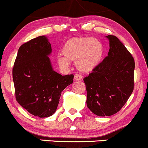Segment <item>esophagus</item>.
Here are the masks:
<instances>
[{
  "mask_svg": "<svg viewBox=\"0 0 148 148\" xmlns=\"http://www.w3.org/2000/svg\"><path fill=\"white\" fill-rule=\"evenodd\" d=\"M81 79H82V76L79 74H74V80L75 81H81Z\"/></svg>",
  "mask_w": 148,
  "mask_h": 148,
  "instance_id": "1",
  "label": "esophagus"
}]
</instances>
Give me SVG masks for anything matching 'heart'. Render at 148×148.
Returning a JSON list of instances; mask_svg holds the SVG:
<instances>
[{
	"mask_svg": "<svg viewBox=\"0 0 148 148\" xmlns=\"http://www.w3.org/2000/svg\"><path fill=\"white\" fill-rule=\"evenodd\" d=\"M62 53L63 56L58 57L60 66L67 67L69 65L68 60L74 61L79 71L90 72L101 62L103 47L101 41L93 37H72L64 45Z\"/></svg>",
	"mask_w": 148,
	"mask_h": 148,
	"instance_id": "obj_1",
	"label": "heart"
}]
</instances>
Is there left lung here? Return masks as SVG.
I'll use <instances>...</instances> for the list:
<instances>
[{
	"instance_id": "left-lung-1",
	"label": "left lung",
	"mask_w": 148,
	"mask_h": 148,
	"mask_svg": "<svg viewBox=\"0 0 148 148\" xmlns=\"http://www.w3.org/2000/svg\"><path fill=\"white\" fill-rule=\"evenodd\" d=\"M106 37L110 47L108 56L84 79L87 106L98 116L118 113L134 88L133 56L117 37L109 35Z\"/></svg>"
}]
</instances>
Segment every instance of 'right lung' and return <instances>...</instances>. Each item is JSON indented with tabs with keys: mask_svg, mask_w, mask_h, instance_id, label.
Listing matches in <instances>:
<instances>
[{
	"mask_svg": "<svg viewBox=\"0 0 148 148\" xmlns=\"http://www.w3.org/2000/svg\"><path fill=\"white\" fill-rule=\"evenodd\" d=\"M51 51L47 37L34 38L19 47L12 69L16 101L39 118L55 113L62 90L74 79L73 74L62 76L53 69Z\"/></svg>",
	"mask_w": 148,
	"mask_h": 148,
	"instance_id": "add662e5",
	"label": "right lung"
}]
</instances>
